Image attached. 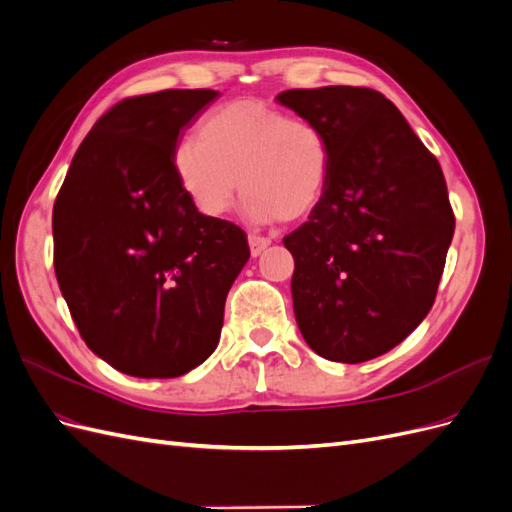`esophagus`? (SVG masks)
<instances>
[{
  "label": "esophagus",
  "mask_w": 512,
  "mask_h": 512,
  "mask_svg": "<svg viewBox=\"0 0 512 512\" xmlns=\"http://www.w3.org/2000/svg\"><path fill=\"white\" fill-rule=\"evenodd\" d=\"M247 241H250L252 256H260L262 252L267 250L269 243H271L267 237H260V235H250V237H247Z\"/></svg>",
  "instance_id": "obj_1"
}]
</instances>
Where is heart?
<instances>
[{"label": "heart", "instance_id": "obj_1", "mask_svg": "<svg viewBox=\"0 0 512 512\" xmlns=\"http://www.w3.org/2000/svg\"><path fill=\"white\" fill-rule=\"evenodd\" d=\"M175 168L196 209L211 218L230 209L241 181L250 218L297 220L327 188L331 151L312 121L241 100L200 123L198 138L177 147Z\"/></svg>", "mask_w": 512, "mask_h": 512}]
</instances>
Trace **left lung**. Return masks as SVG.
Here are the masks:
<instances>
[{
	"label": "left lung",
	"instance_id": "left-lung-1",
	"mask_svg": "<svg viewBox=\"0 0 512 512\" xmlns=\"http://www.w3.org/2000/svg\"><path fill=\"white\" fill-rule=\"evenodd\" d=\"M275 100L318 126L331 151L318 205L284 237L301 335L322 359H376L436 301L455 232L442 168L380 91L331 85Z\"/></svg>",
	"mask_w": 512,
	"mask_h": 512
}]
</instances>
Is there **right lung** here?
<instances>
[{
  "mask_svg": "<svg viewBox=\"0 0 512 512\" xmlns=\"http://www.w3.org/2000/svg\"><path fill=\"white\" fill-rule=\"evenodd\" d=\"M213 89L117 102L74 153L53 207L55 275L89 350L134 378H177L218 348L245 232L203 215L175 151Z\"/></svg>",
  "mask_w": 512,
  "mask_h": 512,
  "instance_id": "obj_1",
  "label": "right lung"
}]
</instances>
